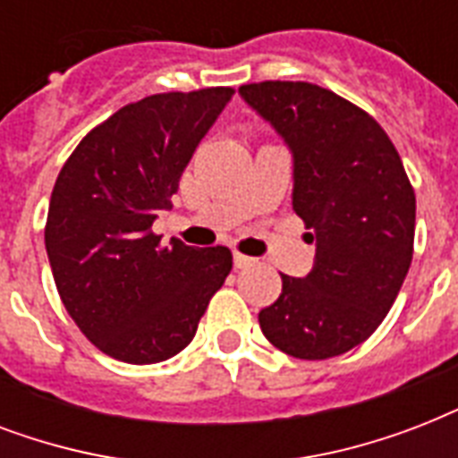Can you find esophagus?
I'll use <instances>...</instances> for the list:
<instances>
[{
    "label": "esophagus",
    "instance_id": "obj_1",
    "mask_svg": "<svg viewBox=\"0 0 458 458\" xmlns=\"http://www.w3.org/2000/svg\"><path fill=\"white\" fill-rule=\"evenodd\" d=\"M233 259H235L237 268H247V266L254 264V259L244 257V254H240V251H235V257H233Z\"/></svg>",
    "mask_w": 458,
    "mask_h": 458
}]
</instances>
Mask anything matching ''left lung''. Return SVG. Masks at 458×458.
<instances>
[{
  "label": "left lung",
  "instance_id": "left-lung-1",
  "mask_svg": "<svg viewBox=\"0 0 458 458\" xmlns=\"http://www.w3.org/2000/svg\"><path fill=\"white\" fill-rule=\"evenodd\" d=\"M240 95L294 154L293 208L316 242L306 278L259 311L273 347L306 361L376 333L413 259L416 194L397 149L369 111L313 82L264 81Z\"/></svg>",
  "mask_w": 458,
  "mask_h": 458
}]
</instances>
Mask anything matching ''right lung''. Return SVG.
<instances>
[{"instance_id":"right-lung-1","label":"right lung","mask_w":458,"mask_h":458,"mask_svg":"<svg viewBox=\"0 0 458 458\" xmlns=\"http://www.w3.org/2000/svg\"><path fill=\"white\" fill-rule=\"evenodd\" d=\"M233 88L161 92L95 125L54 182L45 244L68 316L99 352L158 363L192 342L233 268L228 247L194 250L152 230Z\"/></svg>"}]
</instances>
